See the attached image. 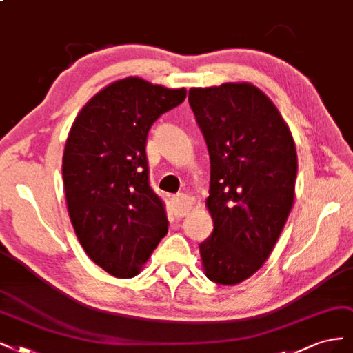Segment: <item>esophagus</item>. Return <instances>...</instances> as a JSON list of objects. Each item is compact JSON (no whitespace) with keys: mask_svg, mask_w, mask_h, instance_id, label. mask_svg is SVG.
Instances as JSON below:
<instances>
[{"mask_svg":"<svg viewBox=\"0 0 353 353\" xmlns=\"http://www.w3.org/2000/svg\"><path fill=\"white\" fill-rule=\"evenodd\" d=\"M173 211L177 215V217H185L192 210L193 202L190 199V196L185 195V193H179L177 196L173 198Z\"/></svg>","mask_w":353,"mask_h":353,"instance_id":"1","label":"esophagus"}]
</instances>
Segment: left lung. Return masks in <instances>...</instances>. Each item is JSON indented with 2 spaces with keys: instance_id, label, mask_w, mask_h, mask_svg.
<instances>
[{
  "instance_id": "left-lung-1",
  "label": "left lung",
  "mask_w": 353,
  "mask_h": 353,
  "mask_svg": "<svg viewBox=\"0 0 353 353\" xmlns=\"http://www.w3.org/2000/svg\"><path fill=\"white\" fill-rule=\"evenodd\" d=\"M205 138L214 232L199 245L205 276L234 284L254 276L274 249L294 202L296 146L272 101L249 82L190 88Z\"/></svg>"
}]
</instances>
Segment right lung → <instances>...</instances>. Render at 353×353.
<instances>
[{"label":"right lung","mask_w":353,"mask_h":353,"mask_svg":"<svg viewBox=\"0 0 353 353\" xmlns=\"http://www.w3.org/2000/svg\"><path fill=\"white\" fill-rule=\"evenodd\" d=\"M185 98V88L129 76L101 89L72 124L63 154L67 211L86 255L111 276L139 274L168 232L145 146L154 121Z\"/></svg>","instance_id":"add662e5"}]
</instances>
